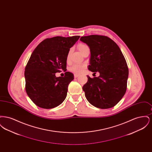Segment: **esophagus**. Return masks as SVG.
Masks as SVG:
<instances>
[{
  "mask_svg": "<svg viewBox=\"0 0 152 152\" xmlns=\"http://www.w3.org/2000/svg\"><path fill=\"white\" fill-rule=\"evenodd\" d=\"M79 76V75H78V74H74V77H75V78H77V77H78Z\"/></svg>",
  "mask_w": 152,
  "mask_h": 152,
  "instance_id": "34e87169",
  "label": "esophagus"
}]
</instances>
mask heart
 <instances>
[{
    "label": "heart",
    "mask_w": 152,
    "mask_h": 152,
    "mask_svg": "<svg viewBox=\"0 0 152 152\" xmlns=\"http://www.w3.org/2000/svg\"><path fill=\"white\" fill-rule=\"evenodd\" d=\"M87 48H88V47L87 46V45L83 44H80L78 46V48H79V50L80 51V52H81L82 51ZM69 54L68 55V58H69ZM84 68H85L84 65L76 64L73 65L72 66H71L70 68V70L73 72L79 73L83 71V70Z\"/></svg>",
    "instance_id": "obj_1"
}]
</instances>
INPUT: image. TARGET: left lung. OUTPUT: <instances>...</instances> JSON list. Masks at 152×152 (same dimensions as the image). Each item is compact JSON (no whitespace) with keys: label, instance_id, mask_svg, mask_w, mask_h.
Masks as SVG:
<instances>
[{"label":"left lung","instance_id":"8db88e82","mask_svg":"<svg viewBox=\"0 0 152 152\" xmlns=\"http://www.w3.org/2000/svg\"><path fill=\"white\" fill-rule=\"evenodd\" d=\"M80 40L90 48L88 69L100 73L99 77L94 78L87 76L88 81L83 87L87 100L96 108H112L126 90L129 71L123 53L107 36H82Z\"/></svg>","mask_w":152,"mask_h":152}]
</instances>
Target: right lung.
Here are the masks:
<instances>
[{
    "mask_svg": "<svg viewBox=\"0 0 152 152\" xmlns=\"http://www.w3.org/2000/svg\"><path fill=\"white\" fill-rule=\"evenodd\" d=\"M80 37L56 36L45 39L32 53L24 72L26 91L37 106L53 108L64 101L73 75L66 72L64 77H56L55 73L66 71L69 51Z\"/></svg>",
    "mask_w": 152,
    "mask_h": 152,
    "instance_id": "add662e5",
    "label": "right lung"
}]
</instances>
